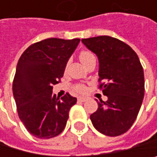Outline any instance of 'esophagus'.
Wrapping results in <instances>:
<instances>
[{"label":"esophagus","instance_id":"34e87169","mask_svg":"<svg viewBox=\"0 0 157 157\" xmlns=\"http://www.w3.org/2000/svg\"><path fill=\"white\" fill-rule=\"evenodd\" d=\"M78 101H81V102H84V101H86V98H85V97H79V98H78Z\"/></svg>","mask_w":157,"mask_h":157}]
</instances>
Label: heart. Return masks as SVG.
<instances>
[{
	"mask_svg": "<svg viewBox=\"0 0 157 157\" xmlns=\"http://www.w3.org/2000/svg\"><path fill=\"white\" fill-rule=\"evenodd\" d=\"M79 57H80L81 62L84 65H86L89 60L95 58V56H94V53L92 52L87 51V50H83L80 52ZM74 90L76 92H79V93H85L86 90V86L85 85H83V84H77V85L74 86Z\"/></svg>",
	"mask_w": 157,
	"mask_h": 157,
	"instance_id": "b5f03b06",
	"label": "heart"
}]
</instances>
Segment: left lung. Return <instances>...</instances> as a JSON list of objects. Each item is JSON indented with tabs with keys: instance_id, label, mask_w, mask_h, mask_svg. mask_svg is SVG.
I'll return each instance as SVG.
<instances>
[{
	"instance_id": "1",
	"label": "left lung",
	"mask_w": 157,
	"mask_h": 157,
	"mask_svg": "<svg viewBox=\"0 0 157 157\" xmlns=\"http://www.w3.org/2000/svg\"><path fill=\"white\" fill-rule=\"evenodd\" d=\"M99 59V88L107 101L100 100L90 115L100 133L117 136L127 132L140 112L144 98L143 68L135 51L123 41L108 36L83 38Z\"/></svg>"
}]
</instances>
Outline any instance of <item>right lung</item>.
<instances>
[{
	"label": "right lung",
	"mask_w": 157,
	"mask_h": 157,
	"mask_svg": "<svg viewBox=\"0 0 157 157\" xmlns=\"http://www.w3.org/2000/svg\"><path fill=\"white\" fill-rule=\"evenodd\" d=\"M79 42V38H47L29 46L19 59L13 95L21 122L36 137H55L66 127L70 109L77 99L68 92L59 99L52 93V86L61 82Z\"/></svg>",
	"instance_id": "right-lung-1"
}]
</instances>
